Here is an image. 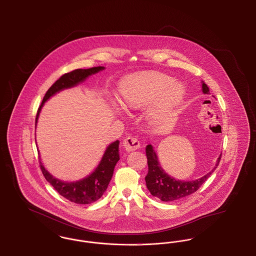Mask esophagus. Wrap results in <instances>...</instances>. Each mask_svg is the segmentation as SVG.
Wrapping results in <instances>:
<instances>
[{"label": "esophagus", "mask_w": 256, "mask_h": 256, "mask_svg": "<svg viewBox=\"0 0 256 256\" xmlns=\"http://www.w3.org/2000/svg\"><path fill=\"white\" fill-rule=\"evenodd\" d=\"M122 145L124 146L126 150H128V152H134L135 150H137V148H140V141L138 140L137 137L128 136V137H126V138L124 140Z\"/></svg>", "instance_id": "34e87169"}]
</instances>
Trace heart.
Masks as SVG:
<instances>
[{"label":"heart","mask_w":256,"mask_h":256,"mask_svg":"<svg viewBox=\"0 0 256 256\" xmlns=\"http://www.w3.org/2000/svg\"><path fill=\"white\" fill-rule=\"evenodd\" d=\"M185 89L176 84L174 78L162 74L138 76L122 89L124 106L140 108L158 100L152 108V114L162 116L174 110L182 100Z\"/></svg>","instance_id":"heart-1"}]
</instances>
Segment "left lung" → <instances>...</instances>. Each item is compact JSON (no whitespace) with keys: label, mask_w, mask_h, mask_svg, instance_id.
Masks as SVG:
<instances>
[{"label":"left lung","mask_w":256,"mask_h":256,"mask_svg":"<svg viewBox=\"0 0 256 256\" xmlns=\"http://www.w3.org/2000/svg\"><path fill=\"white\" fill-rule=\"evenodd\" d=\"M202 91L204 94L209 93V88L204 82L202 84ZM146 154L148 167V174L145 178L146 187L152 195L158 198L159 200L163 202H172L195 193L217 168L222 158L220 154L216 167L202 178L193 182H180L170 178L162 170L158 156L152 145L146 146Z\"/></svg>","instance_id":"8db88e82"}]
</instances>
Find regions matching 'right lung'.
Returning <instances> with one entry per match:
<instances>
[{"label": "right lung", "mask_w": 256, "mask_h": 256, "mask_svg": "<svg viewBox=\"0 0 256 256\" xmlns=\"http://www.w3.org/2000/svg\"><path fill=\"white\" fill-rule=\"evenodd\" d=\"M104 69V67L102 66L92 67L89 69H76L74 71L61 76L60 78L50 87L43 98L41 106L37 110L36 124L37 122L40 110L42 108L44 102L49 98L54 95L56 92H60L62 89L76 86L78 84L84 82L87 76L98 73V71ZM119 141L117 140L108 146L96 170L84 180L71 183L63 182L54 178L44 168L41 161L39 162V166L46 180L50 182V184H52V186L58 192L60 195L78 204H89L95 202L106 192L110 184V180L113 176L115 165L119 161Z\"/></svg>", "instance_id": "right-lung-1"}]
</instances>
